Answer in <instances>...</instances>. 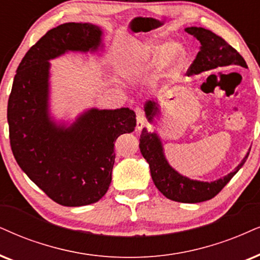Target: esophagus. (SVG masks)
<instances>
[{"label":"esophagus","instance_id":"esophagus-1","mask_svg":"<svg viewBox=\"0 0 260 260\" xmlns=\"http://www.w3.org/2000/svg\"><path fill=\"white\" fill-rule=\"evenodd\" d=\"M136 115H137V129L139 131L145 126L146 123V119H145V114H144V111L139 109V108H137L136 109Z\"/></svg>","mask_w":260,"mask_h":260}]
</instances>
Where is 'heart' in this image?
<instances>
[{
  "instance_id": "heart-1",
  "label": "heart",
  "mask_w": 260,
  "mask_h": 260,
  "mask_svg": "<svg viewBox=\"0 0 260 260\" xmlns=\"http://www.w3.org/2000/svg\"><path fill=\"white\" fill-rule=\"evenodd\" d=\"M183 56V48L177 43H169L162 45H144L138 49L131 56L126 66L127 74L152 73L157 71L164 61L175 68Z\"/></svg>"
}]
</instances>
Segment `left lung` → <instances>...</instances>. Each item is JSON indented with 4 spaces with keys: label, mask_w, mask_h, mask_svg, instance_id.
<instances>
[{
    "label": "left lung",
    "mask_w": 260,
    "mask_h": 260,
    "mask_svg": "<svg viewBox=\"0 0 260 260\" xmlns=\"http://www.w3.org/2000/svg\"><path fill=\"white\" fill-rule=\"evenodd\" d=\"M185 31L200 42V51L187 72L188 75L199 74L202 72L226 66H240L247 68L244 57L224 39L210 29L193 26L185 28ZM145 114L147 120L152 122L153 117L159 114L158 103L156 101H147L145 103ZM139 147L143 157L149 163L151 177L159 192L168 199L179 203H200L212 199L244 166L249 154L247 152L234 172L216 181L204 182L190 180L173 169L164 156L159 137L156 133L147 132L146 128L141 132Z\"/></svg>",
    "instance_id": "obj_1"
}]
</instances>
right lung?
Segmentation results:
<instances>
[{"label": "right lung", "mask_w": 260, "mask_h": 260, "mask_svg": "<svg viewBox=\"0 0 260 260\" xmlns=\"http://www.w3.org/2000/svg\"><path fill=\"white\" fill-rule=\"evenodd\" d=\"M101 44V27L88 22L50 29L26 52L9 94V140L16 162L49 198L63 206L88 205L106 194L114 143L137 124L129 108H93L70 127L56 124L49 115V60L67 51H96Z\"/></svg>", "instance_id": "add662e5"}]
</instances>
